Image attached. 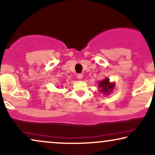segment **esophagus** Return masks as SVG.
<instances>
[{"mask_svg":"<svg viewBox=\"0 0 155 155\" xmlns=\"http://www.w3.org/2000/svg\"><path fill=\"white\" fill-rule=\"evenodd\" d=\"M77 78L79 80H81V79H82V78H83V75H82V74H78Z\"/></svg>","mask_w":155,"mask_h":155,"instance_id":"1","label":"esophagus"}]
</instances>
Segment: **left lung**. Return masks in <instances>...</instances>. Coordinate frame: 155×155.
<instances>
[{
	"label": "left lung",
	"instance_id": "1",
	"mask_svg": "<svg viewBox=\"0 0 155 155\" xmlns=\"http://www.w3.org/2000/svg\"><path fill=\"white\" fill-rule=\"evenodd\" d=\"M114 86V84L110 83V80L108 78H105L104 80H102L99 82V87L101 88L100 92L107 93V95L113 90Z\"/></svg>",
	"mask_w": 155,
	"mask_h": 155
}]
</instances>
